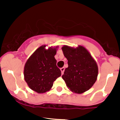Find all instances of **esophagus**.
<instances>
[{
	"label": "esophagus",
	"mask_w": 120,
	"mask_h": 120,
	"mask_svg": "<svg viewBox=\"0 0 120 120\" xmlns=\"http://www.w3.org/2000/svg\"><path fill=\"white\" fill-rule=\"evenodd\" d=\"M60 70H61V72H62V74H64V72L65 71V68L64 67H62L60 68Z\"/></svg>",
	"instance_id": "34e87169"
}]
</instances>
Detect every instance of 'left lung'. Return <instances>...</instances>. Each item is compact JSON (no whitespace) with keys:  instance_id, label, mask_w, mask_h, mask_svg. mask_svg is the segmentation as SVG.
I'll list each match as a JSON object with an SVG mask.
<instances>
[{"instance_id":"left-lung-1","label":"left lung","mask_w":120,"mask_h":120,"mask_svg":"<svg viewBox=\"0 0 120 120\" xmlns=\"http://www.w3.org/2000/svg\"><path fill=\"white\" fill-rule=\"evenodd\" d=\"M68 60V67L62 75L71 91L82 93L91 88L97 79L98 68L97 62L83 46L77 48L64 45L62 48Z\"/></svg>"}]
</instances>
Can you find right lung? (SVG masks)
I'll return each mask as SVG.
<instances>
[{"label":"right lung","instance_id":"add662e5","mask_svg":"<svg viewBox=\"0 0 120 120\" xmlns=\"http://www.w3.org/2000/svg\"><path fill=\"white\" fill-rule=\"evenodd\" d=\"M41 45L37 49L25 63L23 70L24 79L29 88L38 93L49 91L53 82L61 76V71L56 67L54 56L58 47Z\"/></svg>","mask_w":120,"mask_h":120}]
</instances>
